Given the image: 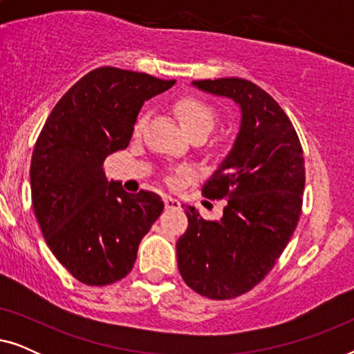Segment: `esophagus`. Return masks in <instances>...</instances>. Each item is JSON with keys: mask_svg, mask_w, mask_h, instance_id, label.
I'll return each instance as SVG.
<instances>
[{"mask_svg": "<svg viewBox=\"0 0 354 354\" xmlns=\"http://www.w3.org/2000/svg\"><path fill=\"white\" fill-rule=\"evenodd\" d=\"M164 206H166V209H178L180 207V201L172 196H164Z\"/></svg>", "mask_w": 354, "mask_h": 354, "instance_id": "1", "label": "esophagus"}]
</instances>
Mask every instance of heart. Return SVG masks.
<instances>
[{"label": "heart", "mask_w": 354, "mask_h": 354, "mask_svg": "<svg viewBox=\"0 0 354 354\" xmlns=\"http://www.w3.org/2000/svg\"><path fill=\"white\" fill-rule=\"evenodd\" d=\"M174 114L177 115L183 127L192 135H206L214 129L216 125V111L211 104L196 96H182L174 101L172 104ZM147 122V114H140L133 125V133L140 135Z\"/></svg>", "instance_id": "heart-1"}]
</instances>
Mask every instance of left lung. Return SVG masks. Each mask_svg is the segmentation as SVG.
<instances>
[{
  "label": "left lung",
  "mask_w": 354,
  "mask_h": 354,
  "mask_svg": "<svg viewBox=\"0 0 354 354\" xmlns=\"http://www.w3.org/2000/svg\"><path fill=\"white\" fill-rule=\"evenodd\" d=\"M207 93L240 106L234 147L203 187V196L227 200L219 221L185 206L188 229L177 241V264L192 290L211 299L250 292L277 263L298 225L304 158L297 130L269 93L229 77L195 80Z\"/></svg>",
  "instance_id": "8db88e82"
}]
</instances>
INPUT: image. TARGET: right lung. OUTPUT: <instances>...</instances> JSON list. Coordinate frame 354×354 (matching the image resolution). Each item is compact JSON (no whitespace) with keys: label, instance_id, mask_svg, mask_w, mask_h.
<instances>
[{"label":"right lung","instance_id":"obj_1","mask_svg":"<svg viewBox=\"0 0 354 354\" xmlns=\"http://www.w3.org/2000/svg\"><path fill=\"white\" fill-rule=\"evenodd\" d=\"M174 84L98 67L57 101L38 135L30 162L33 211L53 254L82 283L103 287L124 279L164 209L156 193H127L108 182L103 162L129 147L145 101Z\"/></svg>","mask_w":354,"mask_h":354}]
</instances>
